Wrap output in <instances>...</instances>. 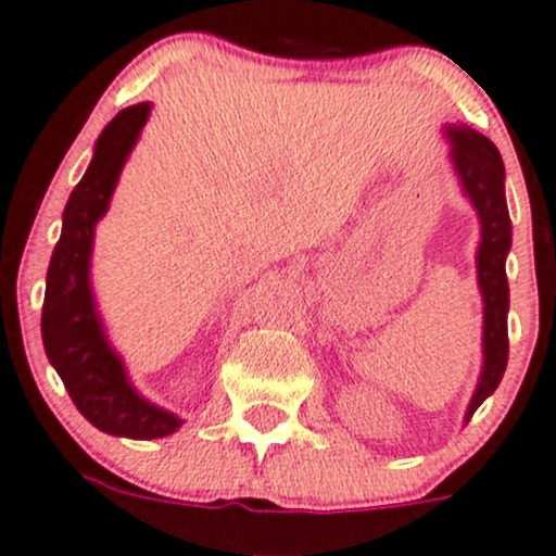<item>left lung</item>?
I'll return each instance as SVG.
<instances>
[{
    "mask_svg": "<svg viewBox=\"0 0 556 556\" xmlns=\"http://www.w3.org/2000/svg\"><path fill=\"white\" fill-rule=\"evenodd\" d=\"M444 137L452 169L457 174L465 199L479 215L481 239L476 250L484 325H481V374L473 397L465 412V425L476 408L497 390L508 363V279L506 257L511 250V217L506 204V169L495 144L465 123H446Z\"/></svg>",
    "mask_w": 556,
    "mask_h": 556,
    "instance_id": "1",
    "label": "left lung"
}]
</instances>
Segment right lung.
I'll use <instances>...</instances> for the list:
<instances>
[{
    "instance_id": "1",
    "label": "right lung",
    "mask_w": 556,
    "mask_h": 556,
    "mask_svg": "<svg viewBox=\"0 0 556 556\" xmlns=\"http://www.w3.org/2000/svg\"><path fill=\"white\" fill-rule=\"evenodd\" d=\"M150 102L117 112L99 134L93 159L64 206V226L45 279L42 344L77 412L102 433L150 441L182 428L174 412L155 406L128 379L112 350L91 288L97 223L110 210L123 166L150 117Z\"/></svg>"
}]
</instances>
